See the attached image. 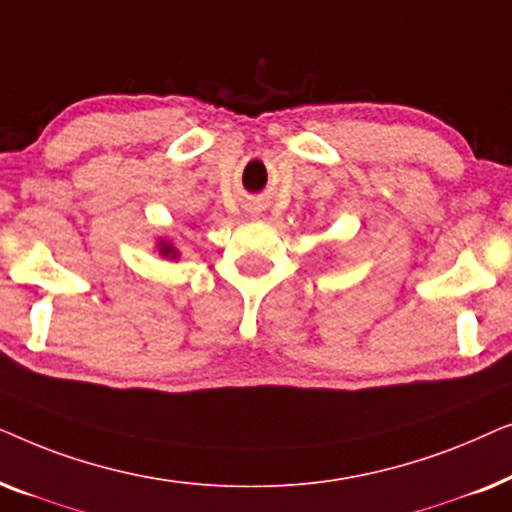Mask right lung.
Masks as SVG:
<instances>
[{"instance_id":"add662e5","label":"right lung","mask_w":512,"mask_h":512,"mask_svg":"<svg viewBox=\"0 0 512 512\" xmlns=\"http://www.w3.org/2000/svg\"><path fill=\"white\" fill-rule=\"evenodd\" d=\"M160 251H163V254H165V256H167V254H172V256H174V251H172L170 247H167V244H165V247H163V249H160Z\"/></svg>"}]
</instances>
